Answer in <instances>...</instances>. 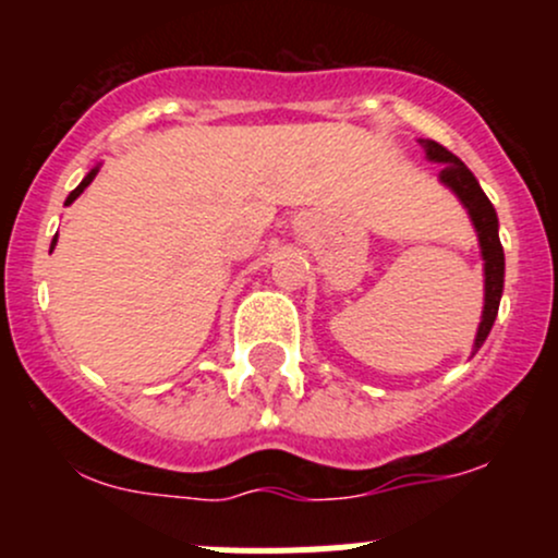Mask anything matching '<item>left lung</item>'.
Listing matches in <instances>:
<instances>
[{
  "label": "left lung",
  "mask_w": 558,
  "mask_h": 558,
  "mask_svg": "<svg viewBox=\"0 0 558 558\" xmlns=\"http://www.w3.org/2000/svg\"><path fill=\"white\" fill-rule=\"evenodd\" d=\"M421 148L426 150V159L442 165L440 180L459 196L461 205L466 207L472 218V227L477 232V243H481V256H483V275H486V296H483V315L481 326H477L475 345L472 353H477V348L486 342L488 331H492L494 320L499 313V300H502V286H505V251L499 243V221L497 210L488 202V196L483 194V189L477 185L475 174L464 167V161L459 156H453L451 150L442 148L435 140H418Z\"/></svg>",
  "instance_id": "1"
}]
</instances>
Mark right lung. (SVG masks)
<instances>
[{"instance_id":"obj_1","label":"right lung","mask_w":558,"mask_h":558,"mask_svg":"<svg viewBox=\"0 0 558 558\" xmlns=\"http://www.w3.org/2000/svg\"><path fill=\"white\" fill-rule=\"evenodd\" d=\"M97 172H99V167H94V170H92V172H88V174H86V178H83V180H81V185H77V189H75V191H72V194H70V196H66V202H64V205H72V202H75V199H77V196H81V194H83V191H86V185H88V183H92V180H94V178H97ZM53 245H56V238H53Z\"/></svg>"}]
</instances>
